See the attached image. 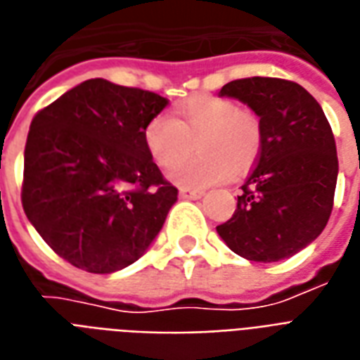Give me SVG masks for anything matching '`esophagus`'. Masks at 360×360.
<instances>
[{
    "instance_id": "34e87169",
    "label": "esophagus",
    "mask_w": 360,
    "mask_h": 360,
    "mask_svg": "<svg viewBox=\"0 0 360 360\" xmlns=\"http://www.w3.org/2000/svg\"><path fill=\"white\" fill-rule=\"evenodd\" d=\"M203 195L201 190H191V188H180V198L184 199H198Z\"/></svg>"
}]
</instances>
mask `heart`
I'll list each match as a JSON object with an SVG mask.
<instances>
[{
	"instance_id": "b5f03b06",
	"label": "heart",
	"mask_w": 360,
	"mask_h": 360,
	"mask_svg": "<svg viewBox=\"0 0 360 360\" xmlns=\"http://www.w3.org/2000/svg\"><path fill=\"white\" fill-rule=\"evenodd\" d=\"M196 141L200 155L181 163ZM263 130L255 112L220 96H193L172 117L157 115L143 126V143L161 169H172L170 180L182 188H207L251 169L261 151Z\"/></svg>"
}]
</instances>
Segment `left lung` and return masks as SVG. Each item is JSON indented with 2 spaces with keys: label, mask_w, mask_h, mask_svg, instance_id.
<instances>
[{
  "label": "left lung",
  "mask_w": 360,
  "mask_h": 360,
  "mask_svg": "<svg viewBox=\"0 0 360 360\" xmlns=\"http://www.w3.org/2000/svg\"><path fill=\"white\" fill-rule=\"evenodd\" d=\"M220 96L255 111L263 141L232 219L217 232L248 261L288 259L319 238L334 207L338 153L330 122L303 86L284 78L232 80Z\"/></svg>",
  "instance_id": "left-lung-1"
}]
</instances>
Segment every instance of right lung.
<instances>
[{"label": "right lung", "instance_id": "1", "mask_svg": "<svg viewBox=\"0 0 360 360\" xmlns=\"http://www.w3.org/2000/svg\"><path fill=\"white\" fill-rule=\"evenodd\" d=\"M153 91L91 78L36 112L25 148L22 209L76 269L111 274L161 232L178 190L143 143L167 107Z\"/></svg>", "mask_w": 360, "mask_h": 360}]
</instances>
